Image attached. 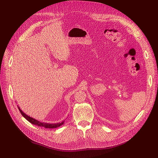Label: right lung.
<instances>
[{
	"label": "right lung",
	"mask_w": 158,
	"mask_h": 158,
	"mask_svg": "<svg viewBox=\"0 0 158 158\" xmlns=\"http://www.w3.org/2000/svg\"><path fill=\"white\" fill-rule=\"evenodd\" d=\"M18 109H19V111L21 113V114H22V116L24 117L26 120H27L30 123H31L33 125H37L39 127H45L46 128H57L59 127H60L61 125H63L64 121H63L61 123H53V124H51V123H44V122H40L39 121L36 120V119L33 118L30 116L27 115L26 114H25L23 113L22 110L20 109V108L18 106Z\"/></svg>",
	"instance_id": "add662e5"
}]
</instances>
